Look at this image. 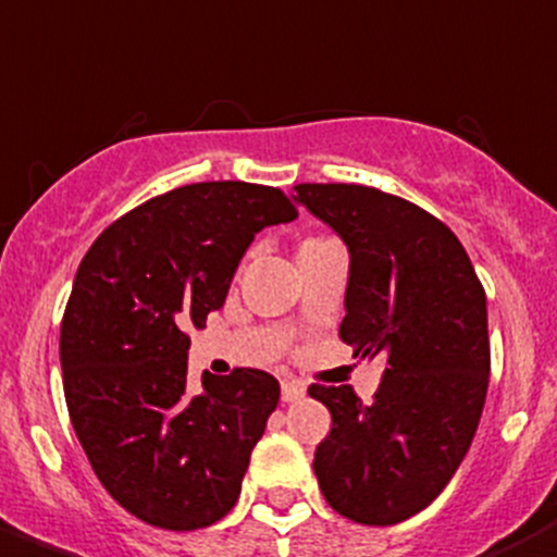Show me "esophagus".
<instances>
[{"label":"esophagus","instance_id":"esophagus-1","mask_svg":"<svg viewBox=\"0 0 557 557\" xmlns=\"http://www.w3.org/2000/svg\"><path fill=\"white\" fill-rule=\"evenodd\" d=\"M304 394H307V388H304L301 380H282V400L284 403H296L301 400Z\"/></svg>","mask_w":557,"mask_h":557}]
</instances>
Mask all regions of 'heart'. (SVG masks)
<instances>
[{"label":"heart","instance_id":"1","mask_svg":"<svg viewBox=\"0 0 557 557\" xmlns=\"http://www.w3.org/2000/svg\"><path fill=\"white\" fill-rule=\"evenodd\" d=\"M307 242H315V239H307Z\"/></svg>","mask_w":557,"mask_h":557}]
</instances>
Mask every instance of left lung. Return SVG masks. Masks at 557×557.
Wrapping results in <instances>:
<instances>
[{
	"label": "left lung",
	"instance_id": "8db88e82",
	"mask_svg": "<svg viewBox=\"0 0 557 557\" xmlns=\"http://www.w3.org/2000/svg\"><path fill=\"white\" fill-rule=\"evenodd\" d=\"M296 194L349 247L341 341L386 360L372 406L349 386H310L332 414L312 468L335 512L400 524L440 496L476 434L491 377L484 287L454 231L408 199L355 183Z\"/></svg>",
	"mask_w": 557,
	"mask_h": 557
}]
</instances>
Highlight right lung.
<instances>
[{"mask_svg":"<svg viewBox=\"0 0 557 557\" xmlns=\"http://www.w3.org/2000/svg\"><path fill=\"white\" fill-rule=\"evenodd\" d=\"M270 185L194 183L123 213L92 242L61 318L66 411L95 476L160 530L231 512L278 403L261 369L188 386V326L225 304L256 233L293 222Z\"/></svg>","mask_w":557,"mask_h":557,"instance_id":"1","label":"right lung"}]
</instances>
